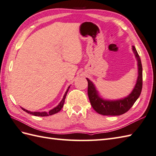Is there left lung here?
Instances as JSON below:
<instances>
[{
    "mask_svg": "<svg viewBox=\"0 0 156 156\" xmlns=\"http://www.w3.org/2000/svg\"><path fill=\"white\" fill-rule=\"evenodd\" d=\"M132 49H133V53L137 61L138 77L133 90L127 97L117 101L104 100L103 98L99 97L98 91L96 89L94 84L88 78H87L88 81V95L89 100H90L92 108L98 113L102 115L111 116L124 114L133 107V104L140 96L142 90V85H143L142 65L140 55H139L135 46H133Z\"/></svg>",
    "mask_w": 156,
    "mask_h": 156,
    "instance_id": "8db88e82",
    "label": "left lung"
}]
</instances>
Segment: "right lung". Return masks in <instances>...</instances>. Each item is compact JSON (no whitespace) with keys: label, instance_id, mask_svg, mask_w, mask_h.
<instances>
[{"label":"right lung","instance_id":"right-lung-1","mask_svg":"<svg viewBox=\"0 0 156 156\" xmlns=\"http://www.w3.org/2000/svg\"><path fill=\"white\" fill-rule=\"evenodd\" d=\"M70 87H69L67 89V90L65 92V94L64 96V97H63L62 100L61 101V102H59V105L57 106V107H55V108H54L51 110L49 111V112H31V111H29L27 110H26V109L23 108L21 107V108L23 109V111H25L26 112H27V113L30 114V115H33L34 116H38V117H46V116H49V115H54L55 113H57L59 111H61V109L63 107V105H64V101H65V98L66 97V94H67L69 90V88Z\"/></svg>","mask_w":156,"mask_h":156}]
</instances>
